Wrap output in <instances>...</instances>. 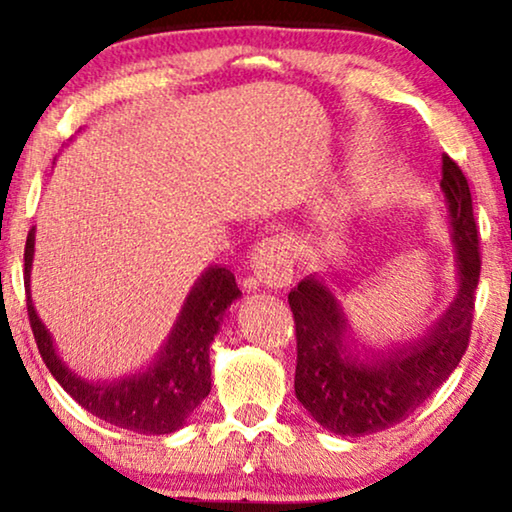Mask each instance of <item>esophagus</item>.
Instances as JSON below:
<instances>
[{
    "mask_svg": "<svg viewBox=\"0 0 512 512\" xmlns=\"http://www.w3.org/2000/svg\"><path fill=\"white\" fill-rule=\"evenodd\" d=\"M251 272L265 289H282L293 277V261L289 244L282 237H265L251 254Z\"/></svg>",
    "mask_w": 512,
    "mask_h": 512,
    "instance_id": "obj_1",
    "label": "esophagus"
}]
</instances>
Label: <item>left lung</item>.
<instances>
[{
  "instance_id": "8db88e82",
  "label": "left lung",
  "mask_w": 512,
  "mask_h": 512,
  "mask_svg": "<svg viewBox=\"0 0 512 512\" xmlns=\"http://www.w3.org/2000/svg\"><path fill=\"white\" fill-rule=\"evenodd\" d=\"M443 188L457 254V296L422 338L359 359L347 349V317L324 279L305 277L289 293L296 321V398L335 436H368L410 417L459 366L473 326L480 242L471 188L443 156Z\"/></svg>"
}]
</instances>
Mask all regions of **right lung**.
I'll return each mask as SVG.
<instances>
[{
	"instance_id": "right-lung-1",
	"label": "right lung",
	"mask_w": 512,
	"mask_h": 512,
	"mask_svg": "<svg viewBox=\"0 0 512 512\" xmlns=\"http://www.w3.org/2000/svg\"><path fill=\"white\" fill-rule=\"evenodd\" d=\"M34 258V228L25 242V291L27 314L46 368L62 389L104 422L146 436H163L179 431L191 412L212 389L209 345L219 333L226 310L242 296L235 275L228 268L212 265L188 293L170 338L160 349L156 361L135 375L114 382H88L67 368L55 352L48 328L41 324L30 296V272Z\"/></svg>"
}]
</instances>
